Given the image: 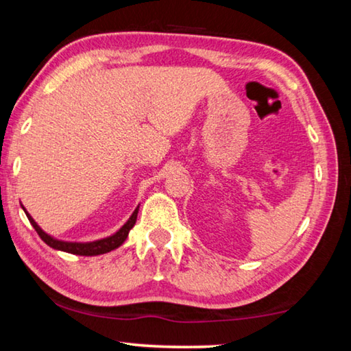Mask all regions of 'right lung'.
Returning a JSON list of instances; mask_svg holds the SVG:
<instances>
[{
  "label": "right lung",
  "instance_id": "obj_1",
  "mask_svg": "<svg viewBox=\"0 0 351 351\" xmlns=\"http://www.w3.org/2000/svg\"><path fill=\"white\" fill-rule=\"evenodd\" d=\"M23 208V206H21ZM23 210L26 213V209L23 208ZM137 213H138V206L136 208L134 213L130 217V220L126 221V223L120 228L119 231L115 232V234L106 237V239H99V241L95 242H64V241H58V239L51 237L49 234H47L45 231L42 230L40 226H38L34 219L26 213L27 220L31 221V225L34 226V230L37 231V234L40 236V239L43 242L47 243L54 250H60V252H66V253H71V254H80V256H97V254H104V253H109L110 250H115L119 248L121 243L126 241L128 237V232L131 231V228L136 225V220H137Z\"/></svg>",
  "mask_w": 351,
  "mask_h": 351
}]
</instances>
